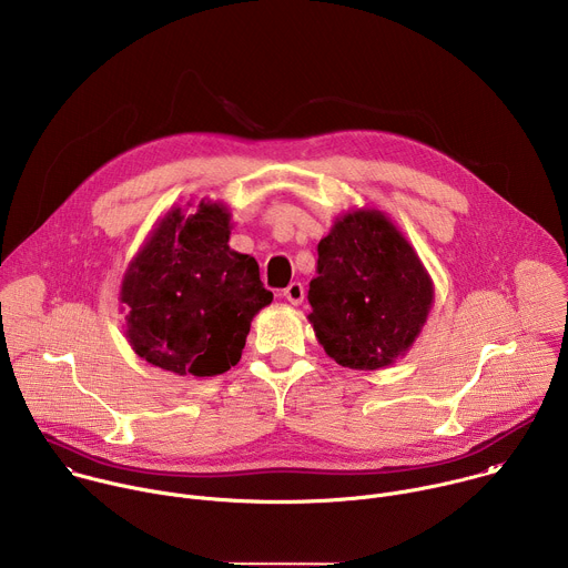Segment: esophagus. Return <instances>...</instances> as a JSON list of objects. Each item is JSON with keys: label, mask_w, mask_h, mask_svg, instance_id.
I'll return each instance as SVG.
<instances>
[{"label": "esophagus", "mask_w": 568, "mask_h": 568, "mask_svg": "<svg viewBox=\"0 0 568 568\" xmlns=\"http://www.w3.org/2000/svg\"><path fill=\"white\" fill-rule=\"evenodd\" d=\"M283 296H285L292 305H298V303L303 301V296H305V290H303V285H301L298 281H294V283H290V285L283 290Z\"/></svg>", "instance_id": "1"}]
</instances>
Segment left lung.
<instances>
[{
	"instance_id": "8db88e82",
	"label": "left lung",
	"mask_w": 568,
	"mask_h": 568,
	"mask_svg": "<svg viewBox=\"0 0 568 568\" xmlns=\"http://www.w3.org/2000/svg\"><path fill=\"white\" fill-rule=\"evenodd\" d=\"M307 301L318 344L346 368L375 371L407 353L434 287L412 245L379 211L348 213L316 247Z\"/></svg>"
}]
</instances>
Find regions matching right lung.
Instances as JSON below:
<instances>
[{
	"mask_svg": "<svg viewBox=\"0 0 568 568\" xmlns=\"http://www.w3.org/2000/svg\"><path fill=\"white\" fill-rule=\"evenodd\" d=\"M272 298L256 258L229 247V213L217 204H200L191 215L171 211L121 287L134 353L195 377L240 362L254 314Z\"/></svg>",
	"mask_w": 568,
	"mask_h": 568,
	"instance_id": "right-lung-1",
	"label": "right lung"
}]
</instances>
